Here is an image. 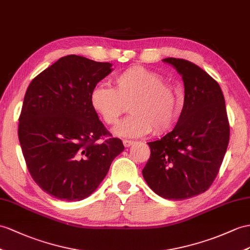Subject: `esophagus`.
<instances>
[{
  "label": "esophagus",
  "mask_w": 250,
  "mask_h": 250,
  "mask_svg": "<svg viewBox=\"0 0 250 250\" xmlns=\"http://www.w3.org/2000/svg\"><path fill=\"white\" fill-rule=\"evenodd\" d=\"M123 144L125 147H129L133 144V141H131V140H123Z\"/></svg>",
  "instance_id": "esophagus-1"
}]
</instances>
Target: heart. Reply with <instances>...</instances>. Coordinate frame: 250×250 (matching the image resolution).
<instances>
[{
  "label": "heart",
  "mask_w": 250,
  "mask_h": 250,
  "mask_svg": "<svg viewBox=\"0 0 250 250\" xmlns=\"http://www.w3.org/2000/svg\"><path fill=\"white\" fill-rule=\"evenodd\" d=\"M114 88L101 83L90 94L93 110L108 125H115L125 105L130 117L122 121L113 132L136 138L167 131L177 119V90L158 73L143 66H131L112 78Z\"/></svg>",
  "instance_id": "b5f03b06"
}]
</instances>
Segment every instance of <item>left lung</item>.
Segmentation results:
<instances>
[{
    "label": "left lung",
    "instance_id": "8db88e82",
    "mask_svg": "<svg viewBox=\"0 0 250 250\" xmlns=\"http://www.w3.org/2000/svg\"><path fill=\"white\" fill-rule=\"evenodd\" d=\"M182 77L185 102L174 129L148 142L150 157L142 174L158 195L173 200L208 190L220 171L230 127L220 84L188 60L166 58Z\"/></svg>",
    "mask_w": 250,
    "mask_h": 250
}]
</instances>
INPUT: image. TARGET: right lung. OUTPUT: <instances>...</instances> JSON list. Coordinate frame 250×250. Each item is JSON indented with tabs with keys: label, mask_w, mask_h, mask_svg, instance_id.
<instances>
[{
	"label": "right lung",
	"mask_w": 250,
	"mask_h": 250,
	"mask_svg": "<svg viewBox=\"0 0 250 250\" xmlns=\"http://www.w3.org/2000/svg\"><path fill=\"white\" fill-rule=\"evenodd\" d=\"M112 64L68 55L36 76L26 90L18 136L28 171L42 190L64 202L90 196L124 150L90 103Z\"/></svg>",
	"instance_id": "1"
}]
</instances>
